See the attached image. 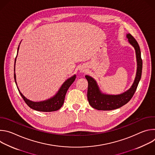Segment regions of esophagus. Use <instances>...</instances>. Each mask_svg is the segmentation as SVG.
I'll list each match as a JSON object with an SVG mask.
<instances>
[{"instance_id":"obj_1","label":"esophagus","mask_w":155,"mask_h":155,"mask_svg":"<svg viewBox=\"0 0 155 155\" xmlns=\"http://www.w3.org/2000/svg\"><path fill=\"white\" fill-rule=\"evenodd\" d=\"M80 72H85V69L84 68H81L80 69Z\"/></svg>"}]
</instances>
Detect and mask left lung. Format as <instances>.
<instances>
[{"mask_svg": "<svg viewBox=\"0 0 155 155\" xmlns=\"http://www.w3.org/2000/svg\"><path fill=\"white\" fill-rule=\"evenodd\" d=\"M127 38L130 44L136 50L137 62V69L134 82L131 87L126 92L119 95H107L101 93L96 81L91 77L86 75L85 78L88 82L87 100L90 105L99 110H112L118 108L126 104L134 96L139 81L141 78L142 72V59L140 47L136 40L131 34H127Z\"/></svg>", "mask_w": 155, "mask_h": 155, "instance_id": "obj_1", "label": "left lung"}]
</instances>
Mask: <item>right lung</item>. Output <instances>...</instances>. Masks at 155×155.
Instances as JSON below:
<instances>
[{
  "label": "right lung",
  "mask_w": 155,
  "mask_h": 155,
  "mask_svg": "<svg viewBox=\"0 0 155 155\" xmlns=\"http://www.w3.org/2000/svg\"><path fill=\"white\" fill-rule=\"evenodd\" d=\"M19 46H18V51H17L18 52V50H19ZM18 52H17V54H18ZM16 59V57L15 60L14 72L15 71ZM14 78H15V81L17 88H18V90L21 97H23V99L25 101V102H26V104L31 108L34 109L35 110H37V111H39V112H50L56 111V110L61 108V107L62 106V105L64 104V99H65L66 93H67V91L69 88V87L71 86V85L75 81V80L76 78V75H74L71 78H69V79L66 80L63 83L62 86L61 87V88L59 89V91L58 92V93L53 97H52L50 99H48L47 101H45L38 102H35L31 101L28 100V99H26L23 94H22V93L19 90L18 86H17V83H16V81L15 72H14Z\"/></svg>",
  "instance_id": "obj_1"
}]
</instances>
